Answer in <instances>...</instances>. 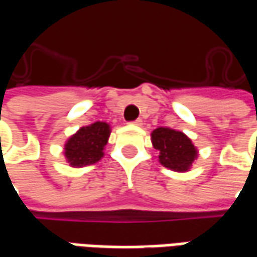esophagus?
Here are the masks:
<instances>
[{
    "label": "esophagus",
    "instance_id": "obj_1",
    "mask_svg": "<svg viewBox=\"0 0 257 257\" xmlns=\"http://www.w3.org/2000/svg\"><path fill=\"white\" fill-rule=\"evenodd\" d=\"M142 123H143V121L140 118H138V119H135L134 122H132V125H135V126H142Z\"/></svg>",
    "mask_w": 257,
    "mask_h": 257
}]
</instances>
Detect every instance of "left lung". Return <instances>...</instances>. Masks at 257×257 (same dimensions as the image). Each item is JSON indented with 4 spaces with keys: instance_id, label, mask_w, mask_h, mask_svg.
<instances>
[{
    "instance_id": "obj_1",
    "label": "left lung",
    "mask_w": 257,
    "mask_h": 257,
    "mask_svg": "<svg viewBox=\"0 0 257 257\" xmlns=\"http://www.w3.org/2000/svg\"><path fill=\"white\" fill-rule=\"evenodd\" d=\"M151 142L154 149L160 151L161 165L175 172L189 171L198 156L193 142L180 131L157 128L151 134Z\"/></svg>"
}]
</instances>
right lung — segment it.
<instances>
[{"mask_svg":"<svg viewBox=\"0 0 257 257\" xmlns=\"http://www.w3.org/2000/svg\"><path fill=\"white\" fill-rule=\"evenodd\" d=\"M110 132V125L100 121L79 128L64 145V157L68 164L73 168H81L100 161Z\"/></svg>","mask_w":257,"mask_h":257,"instance_id":"obj_1","label":"right lung"}]
</instances>
